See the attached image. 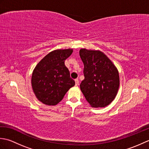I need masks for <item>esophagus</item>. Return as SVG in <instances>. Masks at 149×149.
Segmentation results:
<instances>
[{"instance_id":"obj_1","label":"esophagus","mask_w":149,"mask_h":149,"mask_svg":"<svg viewBox=\"0 0 149 149\" xmlns=\"http://www.w3.org/2000/svg\"><path fill=\"white\" fill-rule=\"evenodd\" d=\"M75 85H76V86H77V85L79 84V81L78 79H75Z\"/></svg>"}]
</instances>
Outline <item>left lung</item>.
I'll use <instances>...</instances> for the list:
<instances>
[{"instance_id":"obj_1","label":"left lung","mask_w":149,"mask_h":149,"mask_svg":"<svg viewBox=\"0 0 149 149\" xmlns=\"http://www.w3.org/2000/svg\"><path fill=\"white\" fill-rule=\"evenodd\" d=\"M79 55L84 63V79L80 84L86 100L93 107H104L112 102L120 84L115 66L102 52L81 49Z\"/></svg>"}]
</instances>
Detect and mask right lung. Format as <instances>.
<instances>
[{"instance_id": "add662e5", "label": "right lung", "mask_w": 149, "mask_h": 149, "mask_svg": "<svg viewBox=\"0 0 149 149\" xmlns=\"http://www.w3.org/2000/svg\"><path fill=\"white\" fill-rule=\"evenodd\" d=\"M73 50H56L41 60L34 68L31 84L37 99L47 105H56L75 85L65 61Z\"/></svg>"}]
</instances>
